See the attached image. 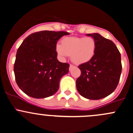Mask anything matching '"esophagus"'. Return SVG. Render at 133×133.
Returning <instances> with one entry per match:
<instances>
[{
	"mask_svg": "<svg viewBox=\"0 0 133 133\" xmlns=\"http://www.w3.org/2000/svg\"><path fill=\"white\" fill-rule=\"evenodd\" d=\"M74 66V65H70V67H69V69L70 70L71 69V68H73V67Z\"/></svg>",
	"mask_w": 133,
	"mask_h": 133,
	"instance_id": "esophagus-1",
	"label": "esophagus"
}]
</instances>
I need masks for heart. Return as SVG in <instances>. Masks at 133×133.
Wrapping results in <instances>:
<instances>
[{
  "instance_id": "obj_1",
  "label": "heart",
  "mask_w": 133,
  "mask_h": 133,
  "mask_svg": "<svg viewBox=\"0 0 133 133\" xmlns=\"http://www.w3.org/2000/svg\"><path fill=\"white\" fill-rule=\"evenodd\" d=\"M96 50V43L93 38L67 37L56 45L58 55L63 59L70 56L71 60L77 65H81L92 59Z\"/></svg>"
}]
</instances>
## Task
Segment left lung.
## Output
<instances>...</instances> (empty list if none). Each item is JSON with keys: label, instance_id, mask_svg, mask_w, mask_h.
Wrapping results in <instances>:
<instances>
[{"label": "left lung", "instance_id": "obj_1", "mask_svg": "<svg viewBox=\"0 0 133 133\" xmlns=\"http://www.w3.org/2000/svg\"><path fill=\"white\" fill-rule=\"evenodd\" d=\"M96 43L92 59L79 65L81 74L77 79L76 87L81 96L90 100H98L115 91L122 72L121 55L110 39L98 33L87 34Z\"/></svg>", "mask_w": 133, "mask_h": 133}]
</instances>
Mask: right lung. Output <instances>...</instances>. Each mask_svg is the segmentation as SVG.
<instances>
[{"mask_svg":"<svg viewBox=\"0 0 133 133\" xmlns=\"http://www.w3.org/2000/svg\"><path fill=\"white\" fill-rule=\"evenodd\" d=\"M69 33L42 31L23 41L18 49L14 64L16 84L26 95L36 98L52 96L57 92L59 81L69 72V64L57 60V42Z\"/></svg>","mask_w":133,"mask_h":133,"instance_id":"right-lung-1","label":"right lung"}]
</instances>
